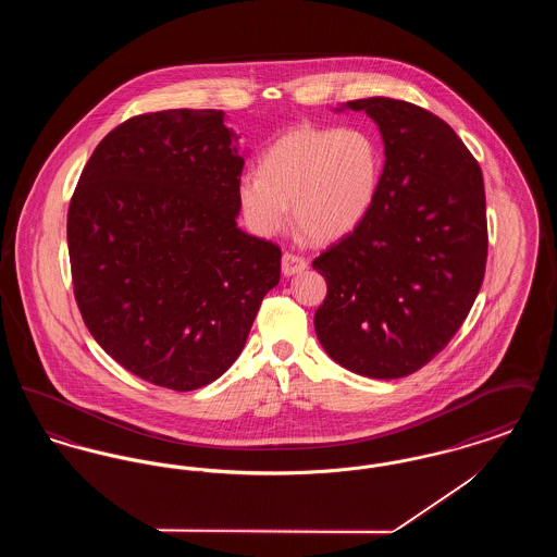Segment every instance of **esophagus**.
Instances as JSON below:
<instances>
[{"label": "esophagus", "mask_w": 557, "mask_h": 557, "mask_svg": "<svg viewBox=\"0 0 557 557\" xmlns=\"http://www.w3.org/2000/svg\"><path fill=\"white\" fill-rule=\"evenodd\" d=\"M305 269H307V261H305L302 257L292 255V252H286V255L282 257V273H284L286 277L296 275V273H302Z\"/></svg>", "instance_id": "obj_1"}]
</instances>
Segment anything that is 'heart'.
<instances>
[{"label": "heart", "mask_w": 557, "mask_h": 557, "mask_svg": "<svg viewBox=\"0 0 557 557\" xmlns=\"http://www.w3.org/2000/svg\"><path fill=\"white\" fill-rule=\"evenodd\" d=\"M380 182V157L359 129L298 127L277 139L261 173H242L239 211L259 236H273L290 221L313 242L350 234L370 211Z\"/></svg>", "instance_id": "heart-1"}]
</instances>
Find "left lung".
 <instances>
[{
  "mask_svg": "<svg viewBox=\"0 0 557 557\" xmlns=\"http://www.w3.org/2000/svg\"><path fill=\"white\" fill-rule=\"evenodd\" d=\"M384 171L363 221L313 261L327 296L323 350L346 370L393 380L438 355L468 318L486 267V205L476 159L424 108L366 98Z\"/></svg>",
  "mask_w": 557,
  "mask_h": 557,
  "instance_id": "1",
  "label": "left lung"
}]
</instances>
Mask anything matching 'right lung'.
<instances>
[{
	"label": "right lung",
	"mask_w": 557,
	"mask_h": 557,
	"mask_svg": "<svg viewBox=\"0 0 557 557\" xmlns=\"http://www.w3.org/2000/svg\"><path fill=\"white\" fill-rule=\"evenodd\" d=\"M223 110L139 114L98 144L69 209L81 315L125 370L196 391L232 368L282 250L236 223L244 157Z\"/></svg>",
	"instance_id": "right-lung-1"
}]
</instances>
